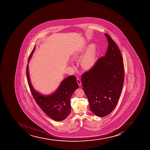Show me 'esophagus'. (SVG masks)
<instances>
[{
    "mask_svg": "<svg viewBox=\"0 0 150 150\" xmlns=\"http://www.w3.org/2000/svg\"><path fill=\"white\" fill-rule=\"evenodd\" d=\"M77 81L79 86H81V81L80 79L78 78L77 79Z\"/></svg>",
    "mask_w": 150,
    "mask_h": 150,
    "instance_id": "34e87169",
    "label": "esophagus"
}]
</instances>
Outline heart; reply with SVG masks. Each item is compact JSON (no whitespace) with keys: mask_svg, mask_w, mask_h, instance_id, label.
<instances>
[{"mask_svg":"<svg viewBox=\"0 0 150 150\" xmlns=\"http://www.w3.org/2000/svg\"><path fill=\"white\" fill-rule=\"evenodd\" d=\"M97 52L95 45H92L88 48L86 54L82 58L81 64L83 68L89 69L94 65L96 60Z\"/></svg>","mask_w":150,"mask_h":150,"instance_id":"obj_1","label":"heart"}]
</instances>
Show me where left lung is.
I'll list each match as a JSON object with an SVG mask.
<instances>
[{
	"label": "left lung",
	"instance_id": "left-lung-1",
	"mask_svg": "<svg viewBox=\"0 0 150 150\" xmlns=\"http://www.w3.org/2000/svg\"><path fill=\"white\" fill-rule=\"evenodd\" d=\"M108 39V50L93 66L81 76L83 90L91 110L98 117H104L113 111L118 102L123 85L124 66L119 48L111 37Z\"/></svg>",
	"mask_w": 150,
	"mask_h": 150
}]
</instances>
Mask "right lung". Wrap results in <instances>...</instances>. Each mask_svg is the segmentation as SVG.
I'll return each instance as SVG.
<instances>
[{"label":"right lung","mask_w":150,"mask_h":150,"mask_svg":"<svg viewBox=\"0 0 150 150\" xmlns=\"http://www.w3.org/2000/svg\"><path fill=\"white\" fill-rule=\"evenodd\" d=\"M35 49V47L28 58V63ZM26 75L28 85L32 95L42 110L54 120L62 121L66 119L71 112L70 98L75 91L79 87L74 76H70L64 79L53 94L42 96L36 92L31 84L28 72V65L26 67Z\"/></svg>","instance_id":"right-lung-1"}]
</instances>
